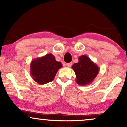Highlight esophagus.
I'll use <instances>...</instances> for the list:
<instances>
[{"label":"esophagus","instance_id":"1","mask_svg":"<svg viewBox=\"0 0 127 127\" xmlns=\"http://www.w3.org/2000/svg\"><path fill=\"white\" fill-rule=\"evenodd\" d=\"M72 63H66L67 67H70L72 66Z\"/></svg>","mask_w":127,"mask_h":127}]
</instances>
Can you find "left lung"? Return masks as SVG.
<instances>
[{"label": "left lung", "instance_id": "8db88e82", "mask_svg": "<svg viewBox=\"0 0 127 127\" xmlns=\"http://www.w3.org/2000/svg\"><path fill=\"white\" fill-rule=\"evenodd\" d=\"M78 60V63H75L72 67L76 77V81L79 85H88L96 78L100 68L85 55L80 56Z\"/></svg>", "mask_w": 127, "mask_h": 127}]
</instances>
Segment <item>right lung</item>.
<instances>
[{
	"mask_svg": "<svg viewBox=\"0 0 127 127\" xmlns=\"http://www.w3.org/2000/svg\"><path fill=\"white\" fill-rule=\"evenodd\" d=\"M62 67V63L57 62L52 54H48L32 60L30 75L37 84L43 85L53 81L59 68Z\"/></svg>",
	"mask_w": 127,
	"mask_h": 127,
	"instance_id": "right-lung-1",
	"label": "right lung"
}]
</instances>
